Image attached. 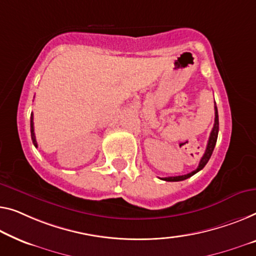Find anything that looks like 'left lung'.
Here are the masks:
<instances>
[{"label":"left lung","instance_id":"8db88e82","mask_svg":"<svg viewBox=\"0 0 256 256\" xmlns=\"http://www.w3.org/2000/svg\"><path fill=\"white\" fill-rule=\"evenodd\" d=\"M217 136H218V112H217V106L215 104V123H214V128L210 132V136H209L207 148H206L204 154L200 160L199 166H198L194 171H192V172H190L188 174H182V176H176V177H166V178H161V179H163V180H166V182H180V180H185V179L192 177L193 174H196V172H199L200 170L204 169V166L208 163L209 158H210V156L214 152V148H215L216 141H217Z\"/></svg>","mask_w":256,"mask_h":256}]
</instances>
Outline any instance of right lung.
I'll return each mask as SVG.
<instances>
[{
  "mask_svg": "<svg viewBox=\"0 0 256 256\" xmlns=\"http://www.w3.org/2000/svg\"><path fill=\"white\" fill-rule=\"evenodd\" d=\"M30 136H32V141H33V144L36 147H38V144H36V134H34V123H33V114L30 115Z\"/></svg>",
  "mask_w": 256,
  "mask_h": 256,
  "instance_id": "add662e5",
  "label": "right lung"
}]
</instances>
